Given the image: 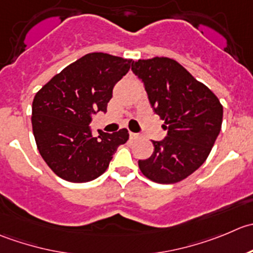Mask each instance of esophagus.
<instances>
[{
	"mask_svg": "<svg viewBox=\"0 0 253 253\" xmlns=\"http://www.w3.org/2000/svg\"><path fill=\"white\" fill-rule=\"evenodd\" d=\"M129 135H130V139H131V140L140 139V135L139 134H135V132H129Z\"/></svg>",
	"mask_w": 253,
	"mask_h": 253,
	"instance_id": "obj_1",
	"label": "esophagus"
}]
</instances>
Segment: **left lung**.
Masks as SVG:
<instances>
[{
	"label": "left lung",
	"instance_id": "1",
	"mask_svg": "<svg viewBox=\"0 0 253 253\" xmlns=\"http://www.w3.org/2000/svg\"><path fill=\"white\" fill-rule=\"evenodd\" d=\"M167 136L152 141L154 152L139 160L146 178L161 184L181 182L198 169L211 151L222 123V106L204 84L173 59L156 56L132 62Z\"/></svg>",
	"mask_w": 253,
	"mask_h": 253
}]
</instances>
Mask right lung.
<instances>
[{"mask_svg": "<svg viewBox=\"0 0 253 253\" xmlns=\"http://www.w3.org/2000/svg\"><path fill=\"white\" fill-rule=\"evenodd\" d=\"M131 59L89 52L65 67L37 92L32 126L42 160L56 176L74 183L96 179L108 169L126 129L92 135V113L107 112L113 87Z\"/></svg>", "mask_w": 253, "mask_h": 253, "instance_id": "1", "label": "right lung"}]
</instances>
